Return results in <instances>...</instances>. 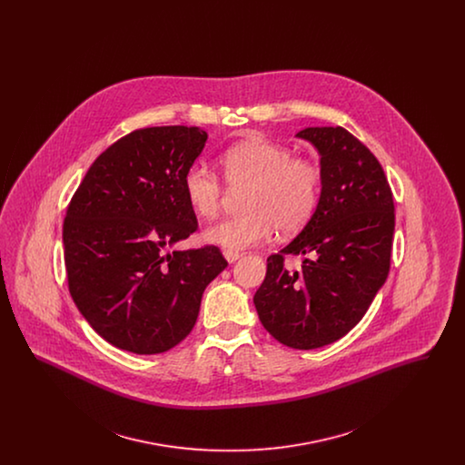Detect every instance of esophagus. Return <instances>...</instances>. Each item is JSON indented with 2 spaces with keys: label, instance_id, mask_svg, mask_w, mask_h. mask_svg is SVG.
<instances>
[{
  "label": "esophagus",
  "instance_id": "esophagus-1",
  "mask_svg": "<svg viewBox=\"0 0 465 465\" xmlns=\"http://www.w3.org/2000/svg\"><path fill=\"white\" fill-rule=\"evenodd\" d=\"M223 254H224V258H226V262L228 263H235L242 254L241 252H237V251H228V249H224L223 251Z\"/></svg>",
  "mask_w": 465,
  "mask_h": 465
}]
</instances>
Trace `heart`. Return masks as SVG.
<instances>
[{"mask_svg": "<svg viewBox=\"0 0 465 465\" xmlns=\"http://www.w3.org/2000/svg\"><path fill=\"white\" fill-rule=\"evenodd\" d=\"M223 177L232 190H245L242 216L230 218L205 232L209 242L242 251L266 242L275 230L300 232L315 214L322 193V171L309 156L268 141L249 139L222 155ZM183 188L190 207L202 220L220 216L224 200L222 177L203 163H192Z\"/></svg>", "mask_w": 465, "mask_h": 465, "instance_id": "heart-1", "label": "heart"}]
</instances>
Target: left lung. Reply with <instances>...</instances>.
Segmentation results:
<instances>
[{
  "mask_svg": "<svg viewBox=\"0 0 465 465\" xmlns=\"http://www.w3.org/2000/svg\"><path fill=\"white\" fill-rule=\"evenodd\" d=\"M296 135L321 153V202L302 233L268 256L254 305L277 341L310 351L345 336L370 309L391 270L396 214L380 162L347 129ZM288 253L308 256L300 272L283 266Z\"/></svg>",
  "mask_w": 465,
  "mask_h": 465,
  "instance_id": "left-lung-1",
  "label": "left lung"
}]
</instances>
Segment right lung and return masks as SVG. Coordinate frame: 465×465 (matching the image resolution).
<instances>
[{"label":"right lung","mask_w":465,"mask_h":465,"mask_svg":"<svg viewBox=\"0 0 465 465\" xmlns=\"http://www.w3.org/2000/svg\"><path fill=\"white\" fill-rule=\"evenodd\" d=\"M207 133L137 129L95 158L63 224L67 288L92 330L134 354H162L193 330L220 247L169 251L199 228L183 176Z\"/></svg>","instance_id":"obj_1"}]
</instances>
